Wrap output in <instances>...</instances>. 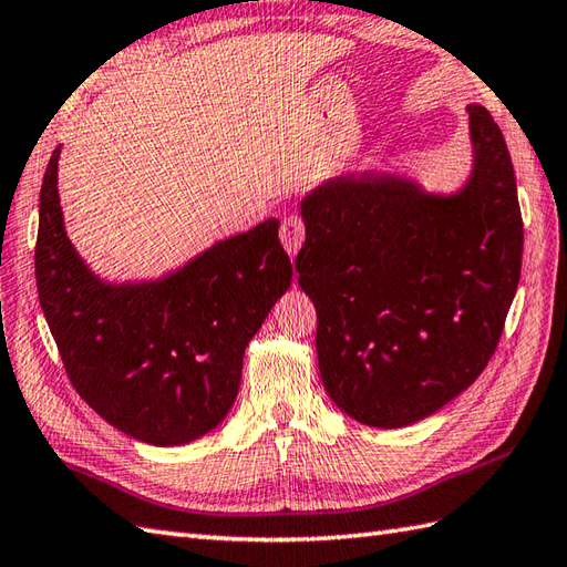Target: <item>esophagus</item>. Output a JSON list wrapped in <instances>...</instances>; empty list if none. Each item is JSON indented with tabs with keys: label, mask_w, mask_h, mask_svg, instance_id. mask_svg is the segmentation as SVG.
Returning <instances> with one entry per match:
<instances>
[{
	"label": "esophagus",
	"mask_w": 567,
	"mask_h": 567,
	"mask_svg": "<svg viewBox=\"0 0 567 567\" xmlns=\"http://www.w3.org/2000/svg\"><path fill=\"white\" fill-rule=\"evenodd\" d=\"M279 238L286 247V252L296 257L298 250L306 243V220L296 214H288L281 218V228H279Z\"/></svg>",
	"instance_id": "34e87169"
}]
</instances>
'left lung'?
<instances>
[{
    "instance_id": "8db88e82",
    "label": "left lung",
    "mask_w": 567,
    "mask_h": 567,
    "mask_svg": "<svg viewBox=\"0 0 567 567\" xmlns=\"http://www.w3.org/2000/svg\"><path fill=\"white\" fill-rule=\"evenodd\" d=\"M474 173L454 197L343 175L302 202L298 284L317 310L324 390L351 419L402 427L481 375L522 271V212L503 132L468 105Z\"/></svg>"
}]
</instances>
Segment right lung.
Returning a JSON list of instances; mask_svg holds the SVG:
<instances>
[{
    "label": "right lung",
    "mask_w": 567,
    "mask_h": 567,
    "mask_svg": "<svg viewBox=\"0 0 567 567\" xmlns=\"http://www.w3.org/2000/svg\"><path fill=\"white\" fill-rule=\"evenodd\" d=\"M58 158L54 148L40 187L35 284L69 382L142 443L202 437L236 402L245 347L291 286L279 220L214 245L163 281L110 286L66 238Z\"/></svg>",
    "instance_id": "right-lung-1"
}]
</instances>
